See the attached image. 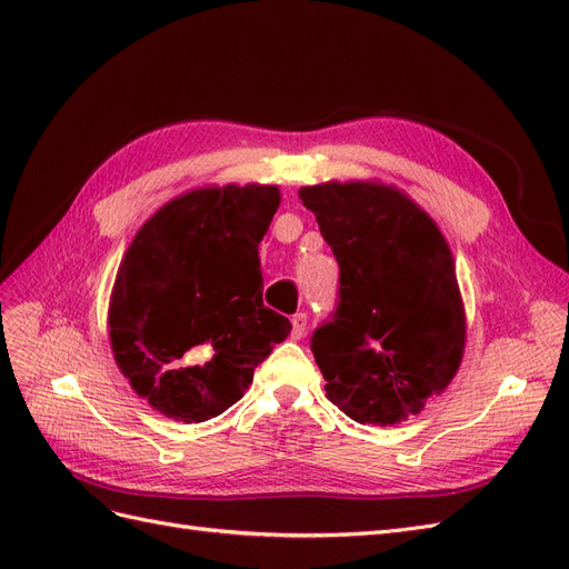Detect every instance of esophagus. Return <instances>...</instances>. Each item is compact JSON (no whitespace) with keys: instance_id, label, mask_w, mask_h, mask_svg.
Masks as SVG:
<instances>
[{"instance_id":"1","label":"esophagus","mask_w":569,"mask_h":569,"mask_svg":"<svg viewBox=\"0 0 569 569\" xmlns=\"http://www.w3.org/2000/svg\"><path fill=\"white\" fill-rule=\"evenodd\" d=\"M306 327H308L306 313H297L295 318H291V339H301L306 335Z\"/></svg>"}]
</instances>
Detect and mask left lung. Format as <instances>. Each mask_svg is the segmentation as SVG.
Instances as JSON below:
<instances>
[{
  "label": "left lung",
  "instance_id": "8db88e82",
  "mask_svg": "<svg viewBox=\"0 0 569 569\" xmlns=\"http://www.w3.org/2000/svg\"><path fill=\"white\" fill-rule=\"evenodd\" d=\"M299 197L339 263L337 308L311 337L327 399L360 425L418 416L465 349L449 244L416 201L380 182H325Z\"/></svg>",
  "mask_w": 569,
  "mask_h": 569
}]
</instances>
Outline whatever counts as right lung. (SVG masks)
I'll list each match as a JSON object with an SVG mask.
<instances>
[{
  "label": "right lung",
  "instance_id": "add662e5",
  "mask_svg": "<svg viewBox=\"0 0 569 569\" xmlns=\"http://www.w3.org/2000/svg\"><path fill=\"white\" fill-rule=\"evenodd\" d=\"M278 206L274 184L194 189L153 213L120 261L111 349L132 389L166 418L220 416L291 332L263 306L258 258Z\"/></svg>",
  "mask_w": 569,
  "mask_h": 569
}]
</instances>
